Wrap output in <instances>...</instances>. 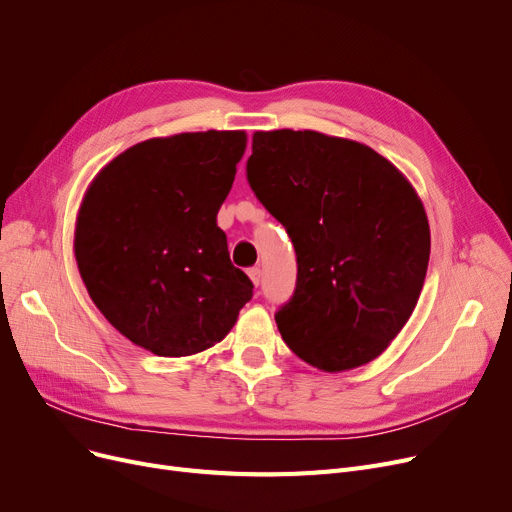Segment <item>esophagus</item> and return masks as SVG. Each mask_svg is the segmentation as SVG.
I'll return each mask as SVG.
<instances>
[{
    "mask_svg": "<svg viewBox=\"0 0 512 512\" xmlns=\"http://www.w3.org/2000/svg\"><path fill=\"white\" fill-rule=\"evenodd\" d=\"M247 274H249L251 282H253L255 286H259V282H261V270H259V267H257V265H255V267H251V270H249Z\"/></svg>",
    "mask_w": 512,
    "mask_h": 512,
    "instance_id": "1",
    "label": "esophagus"
}]
</instances>
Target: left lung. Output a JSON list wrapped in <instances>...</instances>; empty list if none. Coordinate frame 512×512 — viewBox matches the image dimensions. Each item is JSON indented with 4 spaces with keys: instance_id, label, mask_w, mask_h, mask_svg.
Returning <instances> with one entry per match:
<instances>
[{
    "instance_id": "obj_1",
    "label": "left lung",
    "mask_w": 512,
    "mask_h": 512,
    "mask_svg": "<svg viewBox=\"0 0 512 512\" xmlns=\"http://www.w3.org/2000/svg\"><path fill=\"white\" fill-rule=\"evenodd\" d=\"M247 180L297 253V286L276 313L290 351L330 373L380 357L409 321L429 261L409 180L367 145L288 128L253 134Z\"/></svg>"
}]
</instances>
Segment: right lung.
<instances>
[{"label": "right lung", "instance_id": "obj_1", "mask_svg": "<svg viewBox=\"0 0 512 512\" xmlns=\"http://www.w3.org/2000/svg\"><path fill=\"white\" fill-rule=\"evenodd\" d=\"M245 147L242 130L143 141L95 176L80 205L74 255L89 297L153 355L205 351L253 297L215 222Z\"/></svg>", "mask_w": 512, "mask_h": 512}]
</instances>
